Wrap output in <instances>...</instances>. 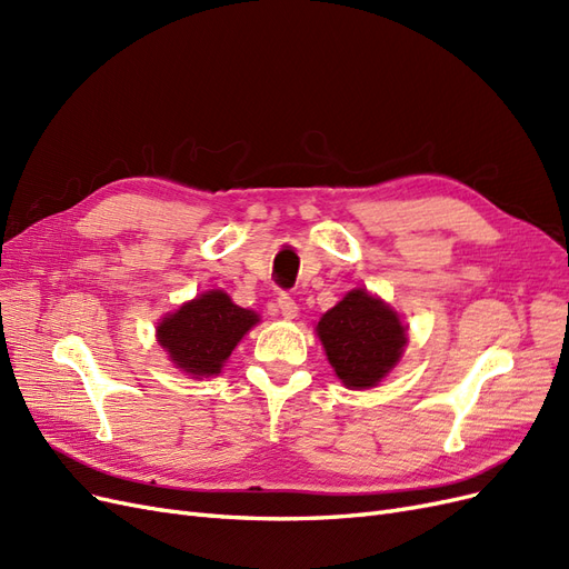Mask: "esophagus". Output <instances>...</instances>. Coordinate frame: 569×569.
I'll return each mask as SVG.
<instances>
[{
    "instance_id": "1",
    "label": "esophagus",
    "mask_w": 569,
    "mask_h": 569,
    "mask_svg": "<svg viewBox=\"0 0 569 569\" xmlns=\"http://www.w3.org/2000/svg\"><path fill=\"white\" fill-rule=\"evenodd\" d=\"M278 308H280V313L284 316V318H297V313H299V306H297V301H295V297H289V295H280L278 297Z\"/></svg>"
}]
</instances>
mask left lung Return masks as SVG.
<instances>
[{"instance_id":"obj_1","label":"left lung","mask_w":569,"mask_h":569,"mask_svg":"<svg viewBox=\"0 0 569 569\" xmlns=\"http://www.w3.org/2000/svg\"><path fill=\"white\" fill-rule=\"evenodd\" d=\"M316 332L327 360L349 389L377 387L408 343L399 313L368 289L349 291L320 318Z\"/></svg>"}]
</instances>
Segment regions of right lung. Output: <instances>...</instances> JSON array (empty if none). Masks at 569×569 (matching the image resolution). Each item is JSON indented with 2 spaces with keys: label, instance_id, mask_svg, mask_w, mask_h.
Listing matches in <instances>:
<instances>
[{
  "label": "right lung",
  "instance_id": "1",
  "mask_svg": "<svg viewBox=\"0 0 569 569\" xmlns=\"http://www.w3.org/2000/svg\"><path fill=\"white\" fill-rule=\"evenodd\" d=\"M256 322L253 311L232 303L222 289H211L168 313L157 327V339L176 368L201 380L222 370Z\"/></svg>",
  "mask_w": 569,
  "mask_h": 569
}]
</instances>
